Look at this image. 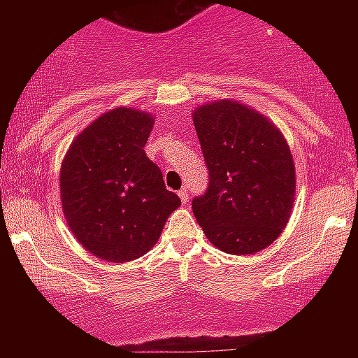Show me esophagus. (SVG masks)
I'll use <instances>...</instances> for the list:
<instances>
[{
	"label": "esophagus",
	"instance_id": "34e87169",
	"mask_svg": "<svg viewBox=\"0 0 358 358\" xmlns=\"http://www.w3.org/2000/svg\"><path fill=\"white\" fill-rule=\"evenodd\" d=\"M179 199H181V202H182V204H188V199H189V195H188V189H186V188L179 189Z\"/></svg>",
	"mask_w": 358,
	"mask_h": 358
}]
</instances>
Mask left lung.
Listing matches in <instances>:
<instances>
[{"label":"left lung","instance_id":"left-lung-1","mask_svg":"<svg viewBox=\"0 0 358 358\" xmlns=\"http://www.w3.org/2000/svg\"><path fill=\"white\" fill-rule=\"evenodd\" d=\"M210 170L206 194L192 201L215 248L255 255L283 233L296 197L289 143L267 116L236 100H215L192 113Z\"/></svg>","mask_w":358,"mask_h":358}]
</instances>
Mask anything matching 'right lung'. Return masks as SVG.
I'll use <instances>...</instances> for the list:
<instances>
[{
    "label": "right lung",
    "instance_id": "obj_1",
    "mask_svg": "<svg viewBox=\"0 0 358 358\" xmlns=\"http://www.w3.org/2000/svg\"><path fill=\"white\" fill-rule=\"evenodd\" d=\"M152 127L147 110L116 107L91 122L62 159L66 222L85 251L106 262L125 264L150 251L181 206L145 154Z\"/></svg>",
    "mask_w": 358,
    "mask_h": 358
}]
</instances>
